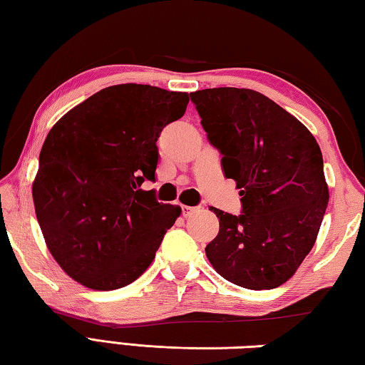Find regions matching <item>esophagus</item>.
I'll return each mask as SVG.
<instances>
[{
	"label": "esophagus",
	"mask_w": 365,
	"mask_h": 365,
	"mask_svg": "<svg viewBox=\"0 0 365 365\" xmlns=\"http://www.w3.org/2000/svg\"><path fill=\"white\" fill-rule=\"evenodd\" d=\"M195 211H197L196 206H185V205L182 206V212H183L185 217H188V215H191Z\"/></svg>",
	"instance_id": "obj_1"
}]
</instances>
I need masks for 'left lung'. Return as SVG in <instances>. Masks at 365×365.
I'll return each mask as SVG.
<instances>
[{"label":"left lung","instance_id":"left-lung-1","mask_svg":"<svg viewBox=\"0 0 365 365\" xmlns=\"http://www.w3.org/2000/svg\"><path fill=\"white\" fill-rule=\"evenodd\" d=\"M190 98L242 196L240 215L209 207L220 224L206 246L209 262L238 287H280L312 250L329 205L317 141L259 91L222 86Z\"/></svg>","mask_w":365,"mask_h":365}]
</instances>
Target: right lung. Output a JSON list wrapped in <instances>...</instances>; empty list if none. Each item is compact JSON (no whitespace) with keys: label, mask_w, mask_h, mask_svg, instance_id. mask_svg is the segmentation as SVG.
Listing matches in <instances>:
<instances>
[{"label":"right lung","mask_w":365,"mask_h":365,"mask_svg":"<svg viewBox=\"0 0 365 365\" xmlns=\"http://www.w3.org/2000/svg\"><path fill=\"white\" fill-rule=\"evenodd\" d=\"M188 101L182 91L114 85L49 130L32 187L36 219L56 262L86 288L137 280L180 215L140 187L156 180V141Z\"/></svg>","instance_id":"obj_1"}]
</instances>
